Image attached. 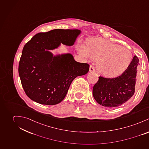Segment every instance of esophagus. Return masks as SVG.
Listing matches in <instances>:
<instances>
[{"mask_svg":"<svg viewBox=\"0 0 149 149\" xmlns=\"http://www.w3.org/2000/svg\"><path fill=\"white\" fill-rule=\"evenodd\" d=\"M90 72H95V67L91 65V66H90Z\"/></svg>","mask_w":149,"mask_h":149,"instance_id":"34e87169","label":"esophagus"}]
</instances>
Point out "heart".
I'll return each mask as SVG.
<instances>
[{
  "label": "heart",
  "instance_id": "1",
  "mask_svg": "<svg viewBox=\"0 0 149 149\" xmlns=\"http://www.w3.org/2000/svg\"><path fill=\"white\" fill-rule=\"evenodd\" d=\"M78 50L84 57L97 60V67L99 72L109 77L123 73L132 62L130 50L106 39H94L89 42L88 46L79 43Z\"/></svg>",
  "mask_w": 149,
  "mask_h": 149
}]
</instances>
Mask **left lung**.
<instances>
[{
  "mask_svg": "<svg viewBox=\"0 0 149 149\" xmlns=\"http://www.w3.org/2000/svg\"><path fill=\"white\" fill-rule=\"evenodd\" d=\"M139 59L135 55L127 69L113 78L99 77L93 88L94 99L99 104L109 108L118 107L132 97L136 82Z\"/></svg>",
  "mask_w": 149,
  "mask_h": 149,
  "instance_id": "obj_1",
  "label": "left lung"
}]
</instances>
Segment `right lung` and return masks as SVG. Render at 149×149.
Instances as JSON below:
<instances>
[{
  "label": "right lung",
  "instance_id": "obj_1",
  "mask_svg": "<svg viewBox=\"0 0 149 149\" xmlns=\"http://www.w3.org/2000/svg\"><path fill=\"white\" fill-rule=\"evenodd\" d=\"M81 32L52 30L36 34L25 45L18 71L22 87L31 100L42 104H56L65 98L72 81L88 72L89 65L76 62L71 54L53 56L47 50L61 43L72 46Z\"/></svg>",
  "mask_w": 149,
  "mask_h": 149
}]
</instances>
